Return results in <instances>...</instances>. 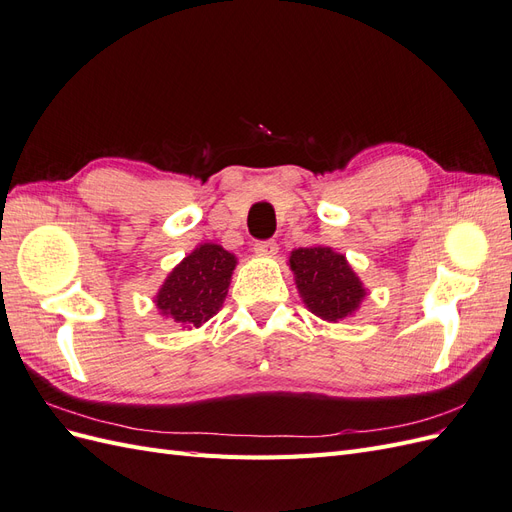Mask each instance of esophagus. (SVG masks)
Wrapping results in <instances>:
<instances>
[{"mask_svg": "<svg viewBox=\"0 0 512 512\" xmlns=\"http://www.w3.org/2000/svg\"><path fill=\"white\" fill-rule=\"evenodd\" d=\"M277 250H280V247H277V243H275L273 239L256 241V243H254V252H256L258 256H275Z\"/></svg>", "mask_w": 512, "mask_h": 512, "instance_id": "obj_1", "label": "esophagus"}]
</instances>
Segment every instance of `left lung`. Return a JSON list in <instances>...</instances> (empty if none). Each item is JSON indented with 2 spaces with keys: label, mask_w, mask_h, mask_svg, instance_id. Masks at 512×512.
<instances>
[{
  "label": "left lung",
  "mask_w": 512,
  "mask_h": 512,
  "mask_svg": "<svg viewBox=\"0 0 512 512\" xmlns=\"http://www.w3.org/2000/svg\"><path fill=\"white\" fill-rule=\"evenodd\" d=\"M290 267L305 305L324 320L346 318L365 297L359 277L331 247H299L290 256Z\"/></svg>",
  "instance_id": "8db88e82"
}]
</instances>
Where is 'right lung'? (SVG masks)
Instances as JSON below:
<instances>
[{
  "label": "right lung",
  "mask_w": 512,
  "mask_h": 512,
  "mask_svg": "<svg viewBox=\"0 0 512 512\" xmlns=\"http://www.w3.org/2000/svg\"><path fill=\"white\" fill-rule=\"evenodd\" d=\"M237 258L222 245L203 243L185 256L160 288L156 305L175 322L200 327L222 307Z\"/></svg>",
  "instance_id": "1"
}]
</instances>
